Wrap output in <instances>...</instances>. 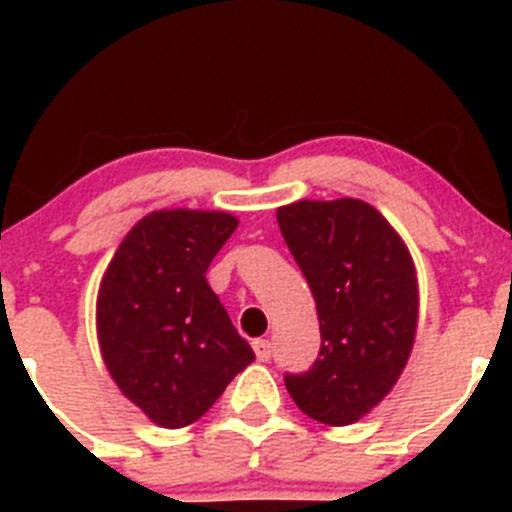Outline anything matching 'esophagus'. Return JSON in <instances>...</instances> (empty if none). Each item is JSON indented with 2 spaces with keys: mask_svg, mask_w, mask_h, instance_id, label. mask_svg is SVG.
Returning <instances> with one entry per match:
<instances>
[{
  "mask_svg": "<svg viewBox=\"0 0 512 512\" xmlns=\"http://www.w3.org/2000/svg\"><path fill=\"white\" fill-rule=\"evenodd\" d=\"M252 349H255L257 361H270L272 344L267 342V339H255V342H252Z\"/></svg>",
  "mask_w": 512,
  "mask_h": 512,
  "instance_id": "34e87169",
  "label": "esophagus"
}]
</instances>
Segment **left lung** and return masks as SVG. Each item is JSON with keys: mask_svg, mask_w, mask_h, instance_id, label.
<instances>
[{"mask_svg": "<svg viewBox=\"0 0 512 512\" xmlns=\"http://www.w3.org/2000/svg\"><path fill=\"white\" fill-rule=\"evenodd\" d=\"M282 237L317 302V361L287 374L294 404L327 426L369 414L399 381L416 337V267L399 232L364 200H297Z\"/></svg>", "mask_w": 512, "mask_h": 512, "instance_id": "obj_1", "label": "left lung"}]
</instances>
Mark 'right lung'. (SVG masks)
Here are the masks:
<instances>
[{
	"label": "right lung",
	"instance_id": "obj_1",
	"mask_svg": "<svg viewBox=\"0 0 512 512\" xmlns=\"http://www.w3.org/2000/svg\"><path fill=\"white\" fill-rule=\"evenodd\" d=\"M235 227L220 210H156L123 237L101 280L96 329L108 374L163 428L198 421L255 361L205 280Z\"/></svg>",
	"mask_w": 512,
	"mask_h": 512
}]
</instances>
